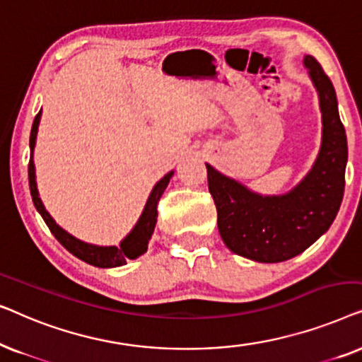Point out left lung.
<instances>
[{
	"instance_id": "obj_1",
	"label": "left lung",
	"mask_w": 362,
	"mask_h": 362,
	"mask_svg": "<svg viewBox=\"0 0 362 362\" xmlns=\"http://www.w3.org/2000/svg\"><path fill=\"white\" fill-rule=\"evenodd\" d=\"M303 66L318 92L323 123L318 156L303 180L285 194L264 196L206 165L222 240L234 254L262 264L308 249L333 224L344 194L348 140L334 87L315 57L305 56Z\"/></svg>"
}]
</instances>
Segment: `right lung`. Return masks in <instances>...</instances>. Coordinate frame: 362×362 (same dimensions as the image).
I'll return each mask as SVG.
<instances>
[{
	"mask_svg": "<svg viewBox=\"0 0 362 362\" xmlns=\"http://www.w3.org/2000/svg\"><path fill=\"white\" fill-rule=\"evenodd\" d=\"M41 113L42 112H39L36 118H34L31 136H29V150H31V156H29L28 173H29V189H31L34 207H36L39 214L42 216V219L47 224L49 230L52 232L54 237H56V239L61 242V244L66 247L72 255H76L77 259L83 260L86 264L98 267V269H113V267H122L127 264V260H135L140 255L145 254L148 249V242H150L151 234L156 226L158 201H160L163 192H165L166 186L170 185V180L173 177V175H175V171L166 173V175L156 182L155 187H153L150 192V196H148V201L145 204V209L141 212L140 219H138L135 227L130 230V234L120 242V245L118 247L117 245H93V244H88V242H83L81 239H77V237H74L72 234H69V232L64 230L59 224H56V221H54L52 216L46 211L41 197H39L37 182H36V166H34L33 155H34V146H36Z\"/></svg>",
	"mask_w": 362,
	"mask_h": 362,
	"instance_id": "add662e5",
	"label": "right lung"
}]
</instances>
